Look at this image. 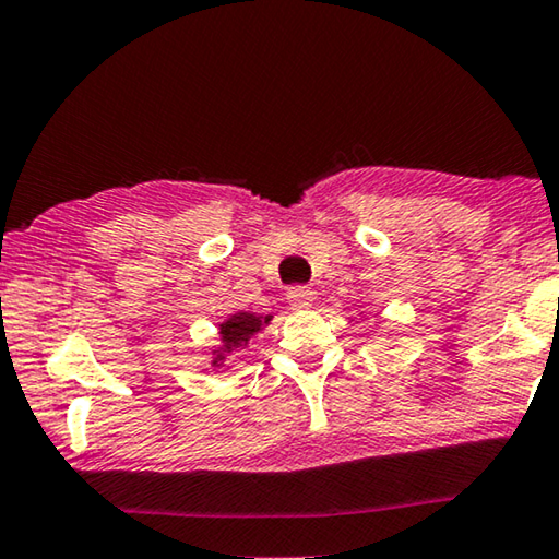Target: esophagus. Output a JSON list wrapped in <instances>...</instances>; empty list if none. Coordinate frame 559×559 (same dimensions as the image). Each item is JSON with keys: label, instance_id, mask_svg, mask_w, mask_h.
<instances>
[{"label": "esophagus", "instance_id": "1", "mask_svg": "<svg viewBox=\"0 0 559 559\" xmlns=\"http://www.w3.org/2000/svg\"><path fill=\"white\" fill-rule=\"evenodd\" d=\"M312 296L314 293L310 288H302V286H296L288 290V302L293 308H310L312 306Z\"/></svg>", "mask_w": 559, "mask_h": 559}]
</instances>
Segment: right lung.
<instances>
[{
  "mask_svg": "<svg viewBox=\"0 0 559 559\" xmlns=\"http://www.w3.org/2000/svg\"><path fill=\"white\" fill-rule=\"evenodd\" d=\"M259 328H261V320L257 318V314H249V312L235 314V318H231L227 324H222V340H225V347L227 349L245 347L251 334Z\"/></svg>",
  "mask_w": 559,
  "mask_h": 559,
  "instance_id": "1",
  "label": "right lung"
}]
</instances>
